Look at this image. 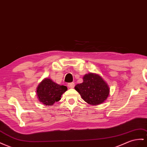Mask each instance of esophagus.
Here are the masks:
<instances>
[{
	"label": "esophagus",
	"instance_id": "1",
	"mask_svg": "<svg viewBox=\"0 0 147 147\" xmlns=\"http://www.w3.org/2000/svg\"><path fill=\"white\" fill-rule=\"evenodd\" d=\"M74 85H75L74 83H70L68 85H67V86H68V87L70 88H73L74 87Z\"/></svg>",
	"mask_w": 147,
	"mask_h": 147
}]
</instances>
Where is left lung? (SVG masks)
<instances>
[{"label": "left lung", "mask_w": 147, "mask_h": 147, "mask_svg": "<svg viewBox=\"0 0 147 147\" xmlns=\"http://www.w3.org/2000/svg\"><path fill=\"white\" fill-rule=\"evenodd\" d=\"M83 82L77 84L75 89L82 98L91 105H98L104 102L109 94V87L99 74L88 73L83 77Z\"/></svg>", "instance_id": "left-lung-1"}]
</instances>
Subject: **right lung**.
Wrapping results in <instances>:
<instances>
[{
  "label": "right lung",
  "mask_w": 147,
  "mask_h": 147,
  "mask_svg": "<svg viewBox=\"0 0 147 147\" xmlns=\"http://www.w3.org/2000/svg\"><path fill=\"white\" fill-rule=\"evenodd\" d=\"M36 89L39 102L45 106H51L61 100L62 94L67 90V87L57 84L49 78H45L39 83Z\"/></svg>",
  "instance_id": "right-lung-1"
}]
</instances>
